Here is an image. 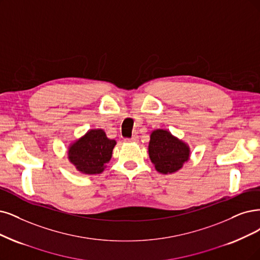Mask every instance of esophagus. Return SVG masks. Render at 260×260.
<instances>
[{
  "instance_id": "34e87169",
  "label": "esophagus",
  "mask_w": 260,
  "mask_h": 260,
  "mask_svg": "<svg viewBox=\"0 0 260 260\" xmlns=\"http://www.w3.org/2000/svg\"><path fill=\"white\" fill-rule=\"evenodd\" d=\"M139 139V137L137 135H134L132 138H125L124 141L125 142H137Z\"/></svg>"
}]
</instances>
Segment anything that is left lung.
<instances>
[{"mask_svg": "<svg viewBox=\"0 0 260 260\" xmlns=\"http://www.w3.org/2000/svg\"><path fill=\"white\" fill-rule=\"evenodd\" d=\"M149 155L158 172L172 174L188 160L189 150L184 142L172 136L169 132L156 129L151 134Z\"/></svg>", "mask_w": 260, "mask_h": 260, "instance_id": "obj_1", "label": "left lung"}]
</instances>
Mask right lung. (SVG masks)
Returning <instances> with one entry per match:
<instances>
[{
    "mask_svg": "<svg viewBox=\"0 0 260 260\" xmlns=\"http://www.w3.org/2000/svg\"><path fill=\"white\" fill-rule=\"evenodd\" d=\"M115 143L103 129H91L71 146L69 158L82 174H101L111 158Z\"/></svg>",
    "mask_w": 260,
    "mask_h": 260,
    "instance_id": "1",
    "label": "right lung"
}]
</instances>
